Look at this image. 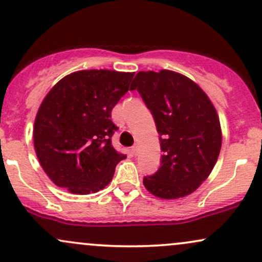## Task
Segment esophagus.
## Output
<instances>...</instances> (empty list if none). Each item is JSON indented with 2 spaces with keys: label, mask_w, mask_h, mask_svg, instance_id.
I'll list each match as a JSON object with an SVG mask.
<instances>
[{
  "label": "esophagus",
  "mask_w": 262,
  "mask_h": 262,
  "mask_svg": "<svg viewBox=\"0 0 262 262\" xmlns=\"http://www.w3.org/2000/svg\"><path fill=\"white\" fill-rule=\"evenodd\" d=\"M132 152H133L134 155H137V152H138V145H133V146H132Z\"/></svg>",
  "instance_id": "1"
}]
</instances>
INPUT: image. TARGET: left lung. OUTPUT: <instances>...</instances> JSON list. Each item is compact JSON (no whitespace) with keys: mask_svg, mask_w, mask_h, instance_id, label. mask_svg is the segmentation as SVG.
<instances>
[{"mask_svg":"<svg viewBox=\"0 0 262 262\" xmlns=\"http://www.w3.org/2000/svg\"><path fill=\"white\" fill-rule=\"evenodd\" d=\"M151 112L160 137L161 164L145 176L146 189L165 200L185 197L212 172L222 146L218 114L197 83L170 70L140 71L132 82Z\"/></svg>","mask_w":262,"mask_h":262,"instance_id":"left-lung-1","label":"left lung"}]
</instances>
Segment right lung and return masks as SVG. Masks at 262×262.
I'll list each match as a JSON object with an SVG mask.
<instances>
[{
  "mask_svg": "<svg viewBox=\"0 0 262 262\" xmlns=\"http://www.w3.org/2000/svg\"><path fill=\"white\" fill-rule=\"evenodd\" d=\"M134 73L76 71L61 79L35 117L34 149L49 179L71 193L104 188L127 156L112 145L118 129L111 112L128 92Z\"/></svg>",
  "mask_w": 262,
  "mask_h": 262,
  "instance_id": "1",
  "label": "right lung"
}]
</instances>
